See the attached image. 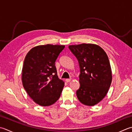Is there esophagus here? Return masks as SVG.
Here are the masks:
<instances>
[{
	"label": "esophagus",
	"instance_id": "esophagus-1",
	"mask_svg": "<svg viewBox=\"0 0 132 132\" xmlns=\"http://www.w3.org/2000/svg\"><path fill=\"white\" fill-rule=\"evenodd\" d=\"M65 81H66V82H69L70 81H71V79H66Z\"/></svg>",
	"mask_w": 132,
	"mask_h": 132
}]
</instances>
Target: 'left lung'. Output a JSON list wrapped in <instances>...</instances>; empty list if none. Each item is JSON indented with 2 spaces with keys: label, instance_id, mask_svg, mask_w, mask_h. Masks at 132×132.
I'll use <instances>...</instances> for the list:
<instances>
[{
  "label": "left lung",
  "instance_id": "8db88e82",
  "mask_svg": "<svg viewBox=\"0 0 132 132\" xmlns=\"http://www.w3.org/2000/svg\"><path fill=\"white\" fill-rule=\"evenodd\" d=\"M69 48L79 62L80 87L76 94L87 106H94L106 95L112 80V70L106 53L98 45L82 43Z\"/></svg>",
  "mask_w": 132,
  "mask_h": 132
}]
</instances>
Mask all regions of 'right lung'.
<instances>
[{
  "label": "right lung",
  "mask_w": 132,
  "mask_h": 132,
  "mask_svg": "<svg viewBox=\"0 0 132 132\" xmlns=\"http://www.w3.org/2000/svg\"><path fill=\"white\" fill-rule=\"evenodd\" d=\"M64 45H39L32 48L24 58L22 71L23 86L36 104H54L61 96L64 82L59 79L55 62Z\"/></svg>",
  "instance_id": "obj_1"
}]
</instances>
